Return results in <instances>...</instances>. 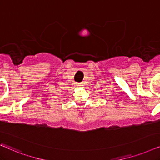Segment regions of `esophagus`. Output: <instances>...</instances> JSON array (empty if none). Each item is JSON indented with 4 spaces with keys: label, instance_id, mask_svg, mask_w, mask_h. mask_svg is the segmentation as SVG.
<instances>
[{
    "label": "esophagus",
    "instance_id": "34e87169",
    "mask_svg": "<svg viewBox=\"0 0 160 160\" xmlns=\"http://www.w3.org/2000/svg\"><path fill=\"white\" fill-rule=\"evenodd\" d=\"M76 86H77V87H84V84L83 82L77 83V84H76Z\"/></svg>",
    "mask_w": 160,
    "mask_h": 160
}]
</instances>
